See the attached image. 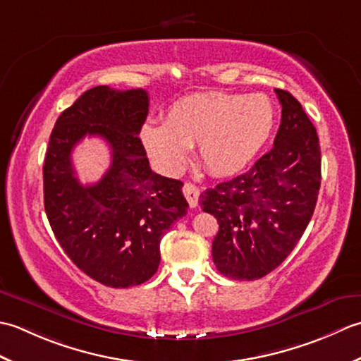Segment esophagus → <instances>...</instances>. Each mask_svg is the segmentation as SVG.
Masks as SVG:
<instances>
[{
	"mask_svg": "<svg viewBox=\"0 0 361 361\" xmlns=\"http://www.w3.org/2000/svg\"><path fill=\"white\" fill-rule=\"evenodd\" d=\"M182 191H183V196L187 197L190 207L195 209L196 205H197V201H200V193H201L200 188H197V187L195 185V183L187 182L185 185H183Z\"/></svg>",
	"mask_w": 361,
	"mask_h": 361,
	"instance_id": "esophagus-1",
	"label": "esophagus"
}]
</instances>
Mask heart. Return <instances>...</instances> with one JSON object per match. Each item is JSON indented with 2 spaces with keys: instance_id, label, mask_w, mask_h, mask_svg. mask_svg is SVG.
I'll list each match as a JSON object with an SVG mask.
<instances>
[{
  "instance_id": "obj_1",
  "label": "heart",
  "mask_w": 361,
  "mask_h": 361,
  "mask_svg": "<svg viewBox=\"0 0 361 361\" xmlns=\"http://www.w3.org/2000/svg\"><path fill=\"white\" fill-rule=\"evenodd\" d=\"M274 124L276 109L264 94L195 93L166 110L165 124H143L140 140L165 174H178L197 145V156L212 174L229 176L251 164Z\"/></svg>"
}]
</instances>
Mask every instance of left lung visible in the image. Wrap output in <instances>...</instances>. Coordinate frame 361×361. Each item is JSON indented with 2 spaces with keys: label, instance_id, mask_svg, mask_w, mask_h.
Listing matches in <instances>:
<instances>
[{
  "label": "left lung",
  "instance_id": "1",
  "mask_svg": "<svg viewBox=\"0 0 361 361\" xmlns=\"http://www.w3.org/2000/svg\"><path fill=\"white\" fill-rule=\"evenodd\" d=\"M282 120L274 146L251 170L200 196L218 219L212 257L219 273L255 281L276 269L313 216L321 185L319 138L300 102L276 88Z\"/></svg>",
  "mask_w": 361,
  "mask_h": 361
}]
</instances>
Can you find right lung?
<instances>
[{
	"label": "right lung",
	"instance_id": "1",
	"mask_svg": "<svg viewBox=\"0 0 361 361\" xmlns=\"http://www.w3.org/2000/svg\"><path fill=\"white\" fill-rule=\"evenodd\" d=\"M148 110L143 88H90L57 118L43 165L45 212L59 245L82 273L112 288L156 274L160 240L188 209L183 183L151 170L138 138ZM85 135L104 137L113 151L93 186H82L71 164Z\"/></svg>",
	"mask_w": 361,
	"mask_h": 361
}]
</instances>
